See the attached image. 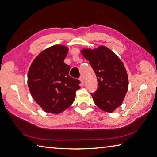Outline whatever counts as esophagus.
<instances>
[{
  "mask_svg": "<svg viewBox=\"0 0 157 157\" xmlns=\"http://www.w3.org/2000/svg\"><path fill=\"white\" fill-rule=\"evenodd\" d=\"M79 80H80V81L81 82V84H82V85H83V84H84V79H83V77H82V76H80Z\"/></svg>",
  "mask_w": 157,
  "mask_h": 157,
  "instance_id": "esophagus-1",
  "label": "esophagus"
}]
</instances>
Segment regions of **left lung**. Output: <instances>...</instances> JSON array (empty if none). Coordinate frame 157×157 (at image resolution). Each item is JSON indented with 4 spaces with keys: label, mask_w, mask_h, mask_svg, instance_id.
Segmentation results:
<instances>
[{
    "label": "left lung",
    "mask_w": 157,
    "mask_h": 157,
    "mask_svg": "<svg viewBox=\"0 0 157 157\" xmlns=\"http://www.w3.org/2000/svg\"><path fill=\"white\" fill-rule=\"evenodd\" d=\"M81 53L96 74L98 89L91 93L98 107L112 113L122 104L128 88L126 70L120 58L105 46L83 49Z\"/></svg>",
    "instance_id": "1"
}]
</instances>
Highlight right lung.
<instances>
[{
    "mask_svg": "<svg viewBox=\"0 0 157 157\" xmlns=\"http://www.w3.org/2000/svg\"><path fill=\"white\" fill-rule=\"evenodd\" d=\"M68 48L55 45L40 52L28 72V86L32 97L44 111L58 114L75 101L81 81L69 75L64 63Z\"/></svg>",
    "mask_w": 157,
    "mask_h": 157,
    "instance_id": "right-lung-1",
    "label": "right lung"
}]
</instances>
